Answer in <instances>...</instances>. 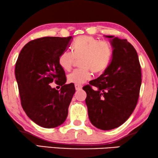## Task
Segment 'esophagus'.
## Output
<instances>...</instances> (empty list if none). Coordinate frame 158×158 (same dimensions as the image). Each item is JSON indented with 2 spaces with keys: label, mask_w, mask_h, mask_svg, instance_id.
I'll use <instances>...</instances> for the list:
<instances>
[{
  "label": "esophagus",
  "mask_w": 158,
  "mask_h": 158,
  "mask_svg": "<svg viewBox=\"0 0 158 158\" xmlns=\"http://www.w3.org/2000/svg\"><path fill=\"white\" fill-rule=\"evenodd\" d=\"M75 88L76 90H81L82 89V85H75Z\"/></svg>",
  "instance_id": "esophagus-1"
}]
</instances>
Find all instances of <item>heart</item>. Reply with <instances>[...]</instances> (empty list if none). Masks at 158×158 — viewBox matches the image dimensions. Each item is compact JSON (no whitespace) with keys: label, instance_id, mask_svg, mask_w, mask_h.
I'll return each instance as SVG.
<instances>
[{"label":"heart","instance_id":"1","mask_svg":"<svg viewBox=\"0 0 158 158\" xmlns=\"http://www.w3.org/2000/svg\"><path fill=\"white\" fill-rule=\"evenodd\" d=\"M113 55L111 44L105 40H98L91 36H80L73 43L72 51H62L58 57V63L64 70L72 68L75 59L80 60L81 68L76 69L68 75V81L81 85L92 77L94 73L103 72L109 66Z\"/></svg>","mask_w":158,"mask_h":158}]
</instances>
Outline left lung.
<instances>
[{
  "label": "left lung",
  "instance_id": "obj_1",
  "mask_svg": "<svg viewBox=\"0 0 158 158\" xmlns=\"http://www.w3.org/2000/svg\"><path fill=\"white\" fill-rule=\"evenodd\" d=\"M105 36L110 39L113 48L111 61L100 77L83 89L87 94L85 103L91 124L102 130H111L124 124L135 110L142 73L132 45L127 40Z\"/></svg>",
  "mask_w": 158,
  "mask_h": 158
}]
</instances>
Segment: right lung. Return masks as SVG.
Here are the masks:
<instances>
[{"mask_svg":"<svg viewBox=\"0 0 158 158\" xmlns=\"http://www.w3.org/2000/svg\"><path fill=\"white\" fill-rule=\"evenodd\" d=\"M72 36H46L28 42L19 54L15 75L21 106L30 119L44 128H55L66 120L68 107L75 92L73 84H65L58 57L66 50ZM55 81L60 91L49 84Z\"/></svg>","mask_w":158,"mask_h":158,"instance_id":"right-lung-1","label":"right lung"}]
</instances>
